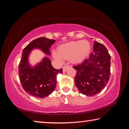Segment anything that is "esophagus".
<instances>
[{"instance_id":"obj_1","label":"esophagus","mask_w":129,"mask_h":129,"mask_svg":"<svg viewBox=\"0 0 129 129\" xmlns=\"http://www.w3.org/2000/svg\"><path fill=\"white\" fill-rule=\"evenodd\" d=\"M69 66L68 65H65V66L63 67L62 69H63V72H66L67 71V69L69 68Z\"/></svg>"}]
</instances>
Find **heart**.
<instances>
[{
    "label": "heart",
    "instance_id": "1",
    "mask_svg": "<svg viewBox=\"0 0 129 129\" xmlns=\"http://www.w3.org/2000/svg\"><path fill=\"white\" fill-rule=\"evenodd\" d=\"M90 45L88 41H72L60 45L57 53L53 52L54 58L58 60L68 59L73 63L83 61L89 53Z\"/></svg>",
    "mask_w": 129,
    "mask_h": 129
}]
</instances>
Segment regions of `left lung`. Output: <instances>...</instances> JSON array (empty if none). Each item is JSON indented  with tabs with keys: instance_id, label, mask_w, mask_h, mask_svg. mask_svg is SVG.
Returning <instances> with one entry per match:
<instances>
[{
	"instance_id": "obj_1",
	"label": "left lung",
	"mask_w": 129,
	"mask_h": 129,
	"mask_svg": "<svg viewBox=\"0 0 129 129\" xmlns=\"http://www.w3.org/2000/svg\"><path fill=\"white\" fill-rule=\"evenodd\" d=\"M89 58L73 68L77 71L75 85L81 93L88 96L97 94L105 87L110 77V60L106 48L95 41Z\"/></svg>"
}]
</instances>
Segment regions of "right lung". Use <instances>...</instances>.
Returning <instances> with one entry per match:
<instances>
[{"label": "right lung", "mask_w": 129, "mask_h": 129, "mask_svg": "<svg viewBox=\"0 0 129 129\" xmlns=\"http://www.w3.org/2000/svg\"><path fill=\"white\" fill-rule=\"evenodd\" d=\"M54 42L53 39L41 37L31 41L23 50L19 65V76L21 86L28 94L37 98H44L53 92L57 84L56 76L58 73H62V69H54L51 61L47 57L32 68L28 63V54L32 49L38 48L49 55V48Z\"/></svg>", "instance_id": "1"}]
</instances>
